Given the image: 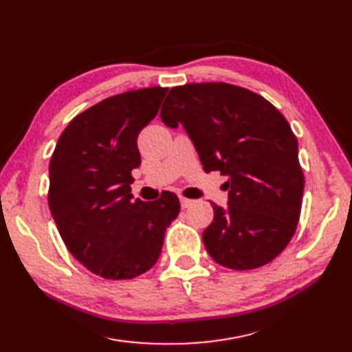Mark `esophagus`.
<instances>
[{
	"label": "esophagus",
	"mask_w": 352,
	"mask_h": 352,
	"mask_svg": "<svg viewBox=\"0 0 352 352\" xmlns=\"http://www.w3.org/2000/svg\"><path fill=\"white\" fill-rule=\"evenodd\" d=\"M179 205H182V208H188V206L193 205L192 199H187V197H179Z\"/></svg>",
	"instance_id": "obj_1"
}]
</instances>
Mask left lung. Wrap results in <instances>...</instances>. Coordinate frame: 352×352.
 I'll return each instance as SVG.
<instances>
[{
  "instance_id": "obj_1",
  "label": "left lung",
  "mask_w": 352,
  "mask_h": 352,
  "mask_svg": "<svg viewBox=\"0 0 352 352\" xmlns=\"http://www.w3.org/2000/svg\"><path fill=\"white\" fill-rule=\"evenodd\" d=\"M160 119L183 124L206 173L228 177V206L211 202L214 220L202 233L214 262L235 270L272 262L294 235L305 187L285 117L248 89L192 83L169 90Z\"/></svg>"
}]
</instances>
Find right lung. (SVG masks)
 I'll list each match as a JSON object with an SVG mask.
<instances>
[{"instance_id": "add662e5", "label": "right lung", "mask_w": 352, "mask_h": 352, "mask_svg": "<svg viewBox=\"0 0 352 352\" xmlns=\"http://www.w3.org/2000/svg\"><path fill=\"white\" fill-rule=\"evenodd\" d=\"M166 87L107 98L74 117L49 165V206L68 251L107 279L138 276L157 262L165 230L179 212L166 192L133 201L138 133L155 119Z\"/></svg>"}]
</instances>
